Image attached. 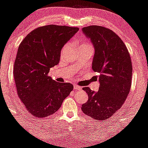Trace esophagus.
Instances as JSON below:
<instances>
[{
  "label": "esophagus",
  "instance_id": "obj_1",
  "mask_svg": "<svg viewBox=\"0 0 148 148\" xmlns=\"http://www.w3.org/2000/svg\"><path fill=\"white\" fill-rule=\"evenodd\" d=\"M74 88L76 90H81L82 89V87H80L77 84H74Z\"/></svg>",
  "mask_w": 148,
  "mask_h": 148
}]
</instances>
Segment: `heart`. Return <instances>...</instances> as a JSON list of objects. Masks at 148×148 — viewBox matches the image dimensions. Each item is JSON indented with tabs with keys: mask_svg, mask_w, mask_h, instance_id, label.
Returning <instances> with one entry per match:
<instances>
[{
	"mask_svg": "<svg viewBox=\"0 0 148 148\" xmlns=\"http://www.w3.org/2000/svg\"><path fill=\"white\" fill-rule=\"evenodd\" d=\"M79 46L88 47H91V45L89 44V43H83V44H82V45H79ZM68 47H69V45H64V46L63 47V48H62V52H61L62 55H63V54H64V52H66V49H67Z\"/></svg>",
	"mask_w": 148,
	"mask_h": 148,
	"instance_id": "1",
	"label": "heart"
}]
</instances>
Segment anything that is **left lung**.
<instances>
[{"instance_id":"8db88e82","label":"left lung","mask_w":148,"mask_h":148,"mask_svg":"<svg viewBox=\"0 0 148 148\" xmlns=\"http://www.w3.org/2000/svg\"><path fill=\"white\" fill-rule=\"evenodd\" d=\"M94 47L92 69L99 72L100 84L95 92L88 87L83 90L88 99L82 104L84 114L104 121L111 118L122 106L131 86L132 62L123 42L111 29L91 25L82 28Z\"/></svg>"}]
</instances>
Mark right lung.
<instances>
[{"mask_svg":"<svg viewBox=\"0 0 148 148\" xmlns=\"http://www.w3.org/2000/svg\"><path fill=\"white\" fill-rule=\"evenodd\" d=\"M78 30L49 25L32 30L20 45L13 76L18 96L32 116L52 115L73 90L71 84L55 82L47 74L58 64L62 47Z\"/></svg>","mask_w":148,"mask_h":148,"instance_id":"obj_1","label":"right lung"}]
</instances>
